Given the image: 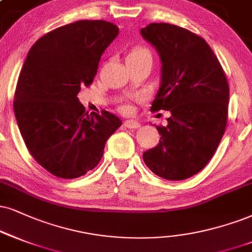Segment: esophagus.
<instances>
[{"label":"esophagus","mask_w":252,"mask_h":252,"mask_svg":"<svg viewBox=\"0 0 252 252\" xmlns=\"http://www.w3.org/2000/svg\"><path fill=\"white\" fill-rule=\"evenodd\" d=\"M124 125L127 128H139L140 127V123H138L136 120H126L125 123H124Z\"/></svg>","instance_id":"1"}]
</instances>
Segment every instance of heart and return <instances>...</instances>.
I'll list each match as a JSON object with an SVG mask.
<instances>
[{"mask_svg": "<svg viewBox=\"0 0 252 252\" xmlns=\"http://www.w3.org/2000/svg\"><path fill=\"white\" fill-rule=\"evenodd\" d=\"M140 56H151V54L147 49L142 48V46H135V48L132 49V51L129 52L128 56H127V58L140 57Z\"/></svg>", "mask_w": 252, "mask_h": 252, "instance_id": "b5f03b06", "label": "heart"}]
</instances>
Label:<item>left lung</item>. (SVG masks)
<instances>
[{"label":"left lung","instance_id":"1","mask_svg":"<svg viewBox=\"0 0 252 252\" xmlns=\"http://www.w3.org/2000/svg\"><path fill=\"white\" fill-rule=\"evenodd\" d=\"M161 60V84L151 111H169L157 147L142 158L154 174L185 180L206 167L228 120L229 85L221 64L202 37L168 23L140 30Z\"/></svg>","mask_w":252,"mask_h":252}]
</instances>
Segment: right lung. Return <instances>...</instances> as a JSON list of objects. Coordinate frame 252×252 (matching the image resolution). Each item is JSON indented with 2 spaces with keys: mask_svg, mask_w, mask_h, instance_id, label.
<instances>
[{
  "mask_svg": "<svg viewBox=\"0 0 252 252\" xmlns=\"http://www.w3.org/2000/svg\"><path fill=\"white\" fill-rule=\"evenodd\" d=\"M119 33L110 22L77 21L45 33L31 46L14 97L18 128L31 157L52 175L76 179L101 160L123 121L89 113L78 100L91 85L102 52Z\"/></svg>",
  "mask_w": 252,
  "mask_h": 252,
  "instance_id": "1",
  "label": "right lung"
}]
</instances>
